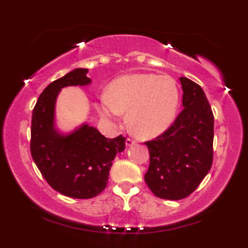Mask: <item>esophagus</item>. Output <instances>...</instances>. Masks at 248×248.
<instances>
[{
    "mask_svg": "<svg viewBox=\"0 0 248 248\" xmlns=\"http://www.w3.org/2000/svg\"><path fill=\"white\" fill-rule=\"evenodd\" d=\"M134 143H135V141L133 140V139H130V138H127L126 141H125V144H126L127 147H131V145H133Z\"/></svg>",
    "mask_w": 248,
    "mask_h": 248,
    "instance_id": "obj_1",
    "label": "esophagus"
}]
</instances>
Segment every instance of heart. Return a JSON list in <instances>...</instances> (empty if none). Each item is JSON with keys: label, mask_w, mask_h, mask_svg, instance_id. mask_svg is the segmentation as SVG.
I'll use <instances>...</instances> for the list:
<instances>
[{"label": "heart", "mask_w": 248, "mask_h": 248, "mask_svg": "<svg viewBox=\"0 0 248 248\" xmlns=\"http://www.w3.org/2000/svg\"><path fill=\"white\" fill-rule=\"evenodd\" d=\"M179 105L176 81L155 73L127 74L115 79L108 93L100 94L98 110L101 116L117 125L124 111L134 133L142 139L158 137L170 126Z\"/></svg>", "instance_id": "obj_1"}]
</instances>
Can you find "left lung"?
<instances>
[{
    "label": "left lung",
    "instance_id": "8db88e82",
    "mask_svg": "<svg viewBox=\"0 0 248 248\" xmlns=\"http://www.w3.org/2000/svg\"><path fill=\"white\" fill-rule=\"evenodd\" d=\"M183 110L168 130L145 142L150 165L148 187L165 200H182L198 188L213 160L215 117L204 91L194 81L179 78Z\"/></svg>",
    "mask_w": 248,
    "mask_h": 248
}]
</instances>
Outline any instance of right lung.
<instances>
[{"label":"right lung","instance_id":"right-lung-1","mask_svg":"<svg viewBox=\"0 0 248 248\" xmlns=\"http://www.w3.org/2000/svg\"><path fill=\"white\" fill-rule=\"evenodd\" d=\"M87 69H76L48 84L32 110L30 151L47 183L61 194L91 199L106 188L109 170L124 137L107 139L87 123L69 134L55 127V104L60 91L69 86H87Z\"/></svg>","mask_w":248,"mask_h":248}]
</instances>
